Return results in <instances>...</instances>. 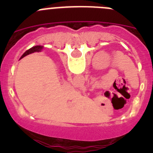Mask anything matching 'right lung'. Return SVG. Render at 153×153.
I'll return each instance as SVG.
<instances>
[{"mask_svg": "<svg viewBox=\"0 0 153 153\" xmlns=\"http://www.w3.org/2000/svg\"><path fill=\"white\" fill-rule=\"evenodd\" d=\"M42 48H43V47H41V46H35V47H33V48H32L28 49L27 51H25V52L23 54L22 56H21V58L25 57V56H26V55H28V54H31V53L39 52V51H41Z\"/></svg>", "mask_w": 153, "mask_h": 153, "instance_id": "right-lung-1", "label": "right lung"}]
</instances>
